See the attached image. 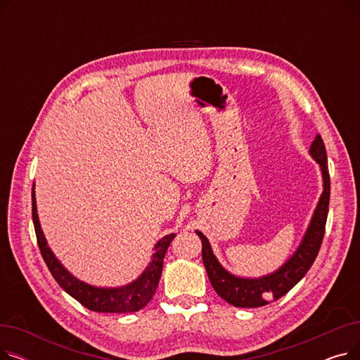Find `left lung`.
Returning <instances> with one entry per match:
<instances>
[{"instance_id": "obj_1", "label": "left lung", "mask_w": 360, "mask_h": 360, "mask_svg": "<svg viewBox=\"0 0 360 360\" xmlns=\"http://www.w3.org/2000/svg\"><path fill=\"white\" fill-rule=\"evenodd\" d=\"M309 153L321 166L324 191L321 194L315 213L299 248L277 271L259 278H245L231 274L220 266V262L212 251L209 239L197 231V235L202 243V262L207 276H209L216 293L226 302H229L231 305L238 308H258L267 305L271 300L280 299L293 286H296L314 264L324 239L330 204V174L327 165V151L321 136H316L312 141Z\"/></svg>"}]
</instances>
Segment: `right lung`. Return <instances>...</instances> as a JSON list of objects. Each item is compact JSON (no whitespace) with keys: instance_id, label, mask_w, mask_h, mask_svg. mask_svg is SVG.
<instances>
[{"instance_id":"1","label":"right lung","mask_w":360,"mask_h":360,"mask_svg":"<svg viewBox=\"0 0 360 360\" xmlns=\"http://www.w3.org/2000/svg\"><path fill=\"white\" fill-rule=\"evenodd\" d=\"M32 217L37 245H39L42 258L46 262L52 277L70 296H72L75 300H79L84 308L94 312L110 314L137 312L141 308H144L151 300V297L155 296L162 276L163 258L170 242L175 238V233H170L162 238L156 243L153 257H151V262L137 280L121 288H96L75 278L70 271H67L63 267V264L56 259L53 252L49 250L44 232L41 229L39 217H37L36 213L34 185L32 188Z\"/></svg>"}]
</instances>
